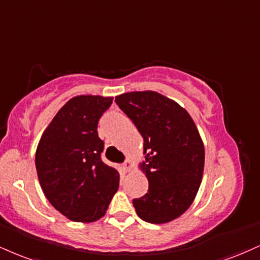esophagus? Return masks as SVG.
I'll list each match as a JSON object with an SVG mask.
<instances>
[{"label":"esophagus","mask_w":260,"mask_h":260,"mask_svg":"<svg viewBox=\"0 0 260 260\" xmlns=\"http://www.w3.org/2000/svg\"><path fill=\"white\" fill-rule=\"evenodd\" d=\"M123 168H124V171H126V172L132 171L133 162H132V160H131V158H128V160H126V161L123 162Z\"/></svg>","instance_id":"1"}]
</instances>
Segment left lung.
Listing matches in <instances>:
<instances>
[{"instance_id":"obj_1","label":"left lung","mask_w":260,"mask_h":260,"mask_svg":"<svg viewBox=\"0 0 260 260\" xmlns=\"http://www.w3.org/2000/svg\"><path fill=\"white\" fill-rule=\"evenodd\" d=\"M115 102L144 139L149 190L133 200L137 214L151 224L176 219L192 203L203 174L205 148L195 122L178 103L152 90L124 93Z\"/></svg>"}]
</instances>
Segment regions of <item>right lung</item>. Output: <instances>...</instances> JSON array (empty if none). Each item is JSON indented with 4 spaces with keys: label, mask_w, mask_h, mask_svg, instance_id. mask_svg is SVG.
<instances>
[{
    "label": "right lung",
    "mask_w": 260,
    "mask_h": 260,
    "mask_svg": "<svg viewBox=\"0 0 260 260\" xmlns=\"http://www.w3.org/2000/svg\"><path fill=\"white\" fill-rule=\"evenodd\" d=\"M112 98L74 96L53 118L36 150V171L47 200L70 220L90 223L105 214L120 174L104 164L98 122Z\"/></svg>",
    "instance_id": "add662e5"
}]
</instances>
